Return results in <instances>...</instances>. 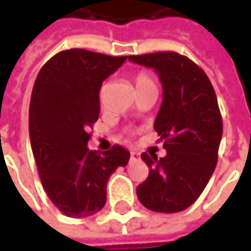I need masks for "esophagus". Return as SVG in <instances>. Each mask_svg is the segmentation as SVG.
I'll return each instance as SVG.
<instances>
[{
	"mask_svg": "<svg viewBox=\"0 0 251 251\" xmlns=\"http://www.w3.org/2000/svg\"><path fill=\"white\" fill-rule=\"evenodd\" d=\"M138 160H139V154L130 152V161H138Z\"/></svg>",
	"mask_w": 251,
	"mask_h": 251,
	"instance_id": "1",
	"label": "esophagus"
}]
</instances>
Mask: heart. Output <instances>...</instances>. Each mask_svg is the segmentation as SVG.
<instances>
[{
	"label": "heart",
	"mask_w": 251,
	"mask_h": 251,
	"mask_svg": "<svg viewBox=\"0 0 251 251\" xmlns=\"http://www.w3.org/2000/svg\"><path fill=\"white\" fill-rule=\"evenodd\" d=\"M152 84H154L152 78L148 75L147 73H138V74L135 75V85H136V90L144 88V87H147V85H152ZM101 93H103V90H101ZM129 133H130V132H129Z\"/></svg>",
	"instance_id": "b5f03b06"
}]
</instances>
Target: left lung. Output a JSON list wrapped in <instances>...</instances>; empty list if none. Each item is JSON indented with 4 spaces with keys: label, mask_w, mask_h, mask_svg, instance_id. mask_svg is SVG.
Wrapping results in <instances>:
<instances>
[{
    "label": "left lung",
    "mask_w": 251,
    "mask_h": 251,
    "mask_svg": "<svg viewBox=\"0 0 251 251\" xmlns=\"http://www.w3.org/2000/svg\"><path fill=\"white\" fill-rule=\"evenodd\" d=\"M129 61L160 76L163 103L154 129L167 150L163 158L141 154L150 173L136 187L138 199L154 212H180L201 196L218 161L223 118L215 90L201 67L177 52L130 55Z\"/></svg>",
    "instance_id": "1"
}]
</instances>
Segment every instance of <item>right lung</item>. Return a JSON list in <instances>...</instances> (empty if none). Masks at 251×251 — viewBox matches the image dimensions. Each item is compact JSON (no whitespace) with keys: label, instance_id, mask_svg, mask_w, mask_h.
<instances>
[{"label":"right lung","instance_id":"1","mask_svg":"<svg viewBox=\"0 0 251 251\" xmlns=\"http://www.w3.org/2000/svg\"><path fill=\"white\" fill-rule=\"evenodd\" d=\"M126 58L68 49L53 55L36 78L28 109L31 151L46 195L67 217L99 212L109 177L129 161L121 145L101 154L87 147L100 113L101 84Z\"/></svg>","mask_w":251,"mask_h":251}]
</instances>
